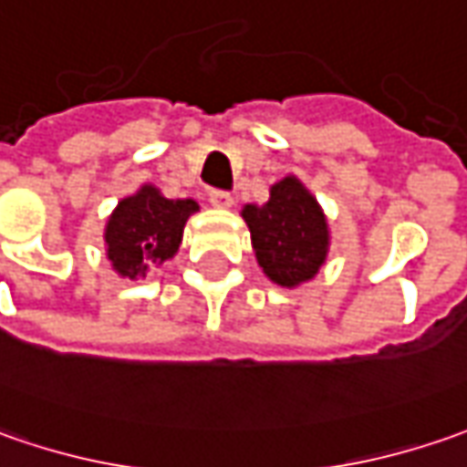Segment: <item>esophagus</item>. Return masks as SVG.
<instances>
[{
  "instance_id": "esophagus-1",
  "label": "esophagus",
  "mask_w": 467,
  "mask_h": 467,
  "mask_svg": "<svg viewBox=\"0 0 467 467\" xmlns=\"http://www.w3.org/2000/svg\"><path fill=\"white\" fill-rule=\"evenodd\" d=\"M209 203L217 209H230L233 206V196L227 191H209Z\"/></svg>"
}]
</instances>
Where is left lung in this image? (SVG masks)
<instances>
[{"instance_id":"left-lung-1","label":"left lung","mask_w":467,"mask_h":467,"mask_svg":"<svg viewBox=\"0 0 467 467\" xmlns=\"http://www.w3.org/2000/svg\"><path fill=\"white\" fill-rule=\"evenodd\" d=\"M243 219L250 230L255 261L279 286L310 282L328 255V222L315 196L286 175L271 185L265 203H245Z\"/></svg>"}]
</instances>
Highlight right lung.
<instances>
[{"label": "right lung", "instance_id": "add662e5", "mask_svg": "<svg viewBox=\"0 0 467 467\" xmlns=\"http://www.w3.org/2000/svg\"><path fill=\"white\" fill-rule=\"evenodd\" d=\"M199 212L193 199H165L160 188L141 185L113 209L105 224V255L123 279L147 276L154 265L170 261L183 240V227Z\"/></svg>", "mask_w": 467, "mask_h": 467}]
</instances>
